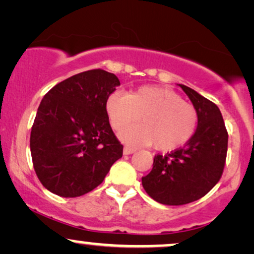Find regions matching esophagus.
Instances as JSON below:
<instances>
[{
  "label": "esophagus",
  "mask_w": 254,
  "mask_h": 254,
  "mask_svg": "<svg viewBox=\"0 0 254 254\" xmlns=\"http://www.w3.org/2000/svg\"><path fill=\"white\" fill-rule=\"evenodd\" d=\"M134 150L133 147H130V146H124V149H123V153L125 156H127V155H131V153H133L134 152Z\"/></svg>",
  "instance_id": "34e87169"
}]
</instances>
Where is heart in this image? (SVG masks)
Wrapping results in <instances>:
<instances>
[{"label": "heart", "mask_w": 254, "mask_h": 254, "mask_svg": "<svg viewBox=\"0 0 254 254\" xmlns=\"http://www.w3.org/2000/svg\"><path fill=\"white\" fill-rule=\"evenodd\" d=\"M107 114L115 130L121 131L141 117L142 126L122 131L121 139L158 150L177 149L193 136L198 112L175 91L156 85L140 86L129 95L115 92L107 101Z\"/></svg>", "instance_id": "b5f03b06"}]
</instances>
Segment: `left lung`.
<instances>
[{
    "mask_svg": "<svg viewBox=\"0 0 254 254\" xmlns=\"http://www.w3.org/2000/svg\"><path fill=\"white\" fill-rule=\"evenodd\" d=\"M198 112V125L181 149L157 155L142 178L144 190L164 205H184L204 197L219 182L225 165L227 134L219 108L193 89L178 84Z\"/></svg>",
    "mask_w": 254,
    "mask_h": 254,
    "instance_id": "8db88e82",
    "label": "left lung"
}]
</instances>
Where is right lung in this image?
I'll use <instances>...</instances> for the list:
<instances>
[{
  "instance_id": "1",
  "label": "right lung",
  "mask_w": 254,
  "mask_h": 254,
  "mask_svg": "<svg viewBox=\"0 0 254 254\" xmlns=\"http://www.w3.org/2000/svg\"><path fill=\"white\" fill-rule=\"evenodd\" d=\"M121 85L102 69L77 73L48 91L30 134L35 172L53 193L75 198L92 191L123 156L112 131L107 101Z\"/></svg>"
}]
</instances>
